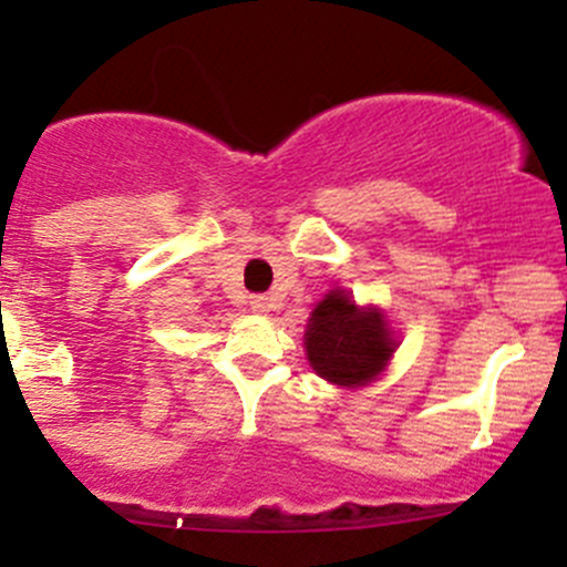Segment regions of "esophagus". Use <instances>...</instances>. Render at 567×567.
Masks as SVG:
<instances>
[{"label": "esophagus", "instance_id": "obj_1", "mask_svg": "<svg viewBox=\"0 0 567 567\" xmlns=\"http://www.w3.org/2000/svg\"><path fill=\"white\" fill-rule=\"evenodd\" d=\"M250 309L256 311V315H266V311L271 309V298H266V296H252V298H250Z\"/></svg>", "mask_w": 567, "mask_h": 567}]
</instances>
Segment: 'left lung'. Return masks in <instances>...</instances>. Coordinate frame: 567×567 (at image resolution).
Masks as SVG:
<instances>
[{
    "mask_svg": "<svg viewBox=\"0 0 567 567\" xmlns=\"http://www.w3.org/2000/svg\"><path fill=\"white\" fill-rule=\"evenodd\" d=\"M303 347L320 379L357 389L383 373L396 343L381 309L357 306L349 292L330 290L311 311Z\"/></svg>",
    "mask_w": 567,
    "mask_h": 567,
    "instance_id": "1",
    "label": "left lung"
}]
</instances>
